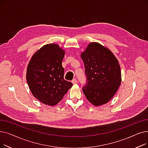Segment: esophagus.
Returning <instances> with one entry per match:
<instances>
[{"label": "esophagus", "mask_w": 148, "mask_h": 148, "mask_svg": "<svg viewBox=\"0 0 148 148\" xmlns=\"http://www.w3.org/2000/svg\"><path fill=\"white\" fill-rule=\"evenodd\" d=\"M72 83H73V84H77V80L75 79H74L73 80H72Z\"/></svg>", "instance_id": "esophagus-1"}]
</instances>
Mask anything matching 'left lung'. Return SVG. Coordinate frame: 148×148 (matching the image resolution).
Here are the masks:
<instances>
[{"label": "left lung", "mask_w": 148, "mask_h": 148, "mask_svg": "<svg viewBox=\"0 0 148 148\" xmlns=\"http://www.w3.org/2000/svg\"><path fill=\"white\" fill-rule=\"evenodd\" d=\"M87 82L83 92L95 106L107 103L121 83V71L113 53L98 42H91L81 54Z\"/></svg>", "instance_id": "8db88e82"}]
</instances>
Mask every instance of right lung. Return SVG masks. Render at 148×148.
I'll use <instances>...</instances> for the list:
<instances>
[{"label":"right lung","mask_w":148,"mask_h":148,"mask_svg":"<svg viewBox=\"0 0 148 148\" xmlns=\"http://www.w3.org/2000/svg\"><path fill=\"white\" fill-rule=\"evenodd\" d=\"M65 53L56 44H46L34 53L27 65L29 88L34 97L44 104H57L73 86L64 79L62 62Z\"/></svg>","instance_id":"obj_1"}]
</instances>
